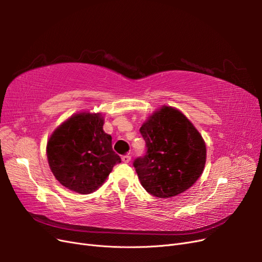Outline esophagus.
I'll list each match as a JSON object with an SVG mask.
<instances>
[{"instance_id":"esophagus-1","label":"esophagus","mask_w":262,"mask_h":262,"mask_svg":"<svg viewBox=\"0 0 262 262\" xmlns=\"http://www.w3.org/2000/svg\"><path fill=\"white\" fill-rule=\"evenodd\" d=\"M121 160H122L123 163H130L131 156H130V155H123V156L121 157Z\"/></svg>"}]
</instances>
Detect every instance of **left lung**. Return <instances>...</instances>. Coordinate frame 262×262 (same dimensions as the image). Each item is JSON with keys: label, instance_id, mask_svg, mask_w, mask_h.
Returning a JSON list of instances; mask_svg holds the SVG:
<instances>
[{"label": "left lung", "instance_id": "8db88e82", "mask_svg": "<svg viewBox=\"0 0 262 262\" xmlns=\"http://www.w3.org/2000/svg\"><path fill=\"white\" fill-rule=\"evenodd\" d=\"M140 132L147 152L133 166L146 191L166 199L193 186L203 172L207 146L192 122L180 110L164 105L147 118Z\"/></svg>", "mask_w": 262, "mask_h": 262}]
</instances>
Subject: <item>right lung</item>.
Returning <instances> with one entry per match:
<instances>
[{
  "label": "right lung",
  "instance_id": "obj_1",
  "mask_svg": "<svg viewBox=\"0 0 262 262\" xmlns=\"http://www.w3.org/2000/svg\"><path fill=\"white\" fill-rule=\"evenodd\" d=\"M104 117L90 112L77 113L62 122L47 143L50 169L62 186L87 194L104 184L121 158L104 129Z\"/></svg>",
  "mask_w": 262,
  "mask_h": 262
}]
</instances>
